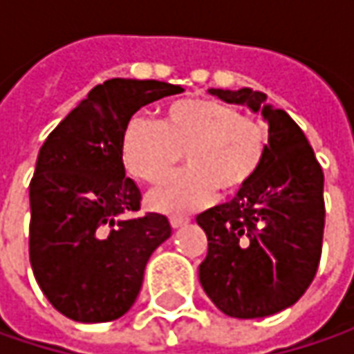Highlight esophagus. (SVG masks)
<instances>
[{
  "instance_id": "34e87169",
  "label": "esophagus",
  "mask_w": 354,
  "mask_h": 354,
  "mask_svg": "<svg viewBox=\"0 0 354 354\" xmlns=\"http://www.w3.org/2000/svg\"><path fill=\"white\" fill-rule=\"evenodd\" d=\"M169 223L173 228H181L189 223V218H185V216H169Z\"/></svg>"
}]
</instances>
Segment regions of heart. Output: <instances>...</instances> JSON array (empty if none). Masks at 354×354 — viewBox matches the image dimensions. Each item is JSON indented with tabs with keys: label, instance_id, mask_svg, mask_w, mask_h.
Listing matches in <instances>:
<instances>
[{
	"label": "heart",
	"instance_id": "obj_1",
	"mask_svg": "<svg viewBox=\"0 0 354 354\" xmlns=\"http://www.w3.org/2000/svg\"><path fill=\"white\" fill-rule=\"evenodd\" d=\"M268 145L266 128L236 108L197 98L169 106L163 124L136 116L122 133L128 171L145 183H159L185 156L187 169L147 195L149 209L185 214L209 205L216 191L236 195L258 173Z\"/></svg>",
	"mask_w": 354,
	"mask_h": 354
}]
</instances>
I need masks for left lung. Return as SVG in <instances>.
Here are the masks:
<instances>
[{"instance_id": "left-lung-1", "label": "left lung", "mask_w": 354, "mask_h": 354, "mask_svg": "<svg viewBox=\"0 0 354 354\" xmlns=\"http://www.w3.org/2000/svg\"><path fill=\"white\" fill-rule=\"evenodd\" d=\"M226 104L248 106L268 124L258 173L230 203L201 212L209 252L198 266L205 293L238 319L292 307L315 278L325 205L323 171L301 128L252 88H209Z\"/></svg>"}]
</instances>
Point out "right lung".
<instances>
[{"instance_id":"right-lung-1","label":"right lung","mask_w":354,"mask_h":354,"mask_svg":"<svg viewBox=\"0 0 354 354\" xmlns=\"http://www.w3.org/2000/svg\"><path fill=\"white\" fill-rule=\"evenodd\" d=\"M179 84L112 78L86 94L39 149L29 185V258L45 297L64 317H122L142 290L149 256L171 236L167 216L140 209L126 177L122 133L145 104L181 94Z\"/></svg>"}]
</instances>
